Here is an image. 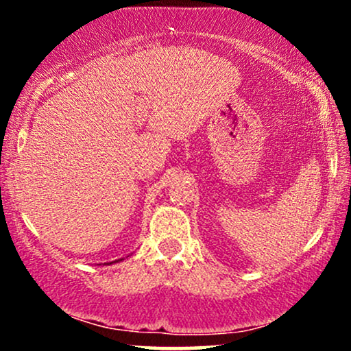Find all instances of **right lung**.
<instances>
[{
    "mask_svg": "<svg viewBox=\"0 0 351 351\" xmlns=\"http://www.w3.org/2000/svg\"><path fill=\"white\" fill-rule=\"evenodd\" d=\"M120 261H122V259H120ZM110 264H112V263H110Z\"/></svg>",
    "mask_w": 351,
    "mask_h": 351,
    "instance_id": "add662e5",
    "label": "right lung"
}]
</instances>
